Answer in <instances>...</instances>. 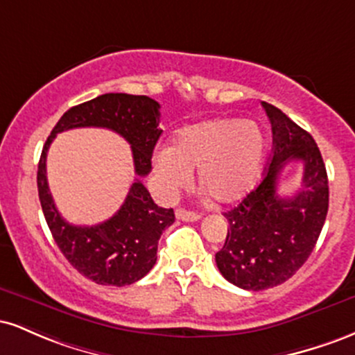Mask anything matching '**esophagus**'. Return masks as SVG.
I'll return each instance as SVG.
<instances>
[{
	"mask_svg": "<svg viewBox=\"0 0 355 355\" xmlns=\"http://www.w3.org/2000/svg\"><path fill=\"white\" fill-rule=\"evenodd\" d=\"M175 215H177L178 220H183V222H197V220L202 218V215L197 214V211H190L185 209H177Z\"/></svg>",
	"mask_w": 355,
	"mask_h": 355,
	"instance_id": "34e87169",
	"label": "esophagus"
}]
</instances>
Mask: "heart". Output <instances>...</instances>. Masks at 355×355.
Wrapping results in <instances>:
<instances>
[{"label": "heart", "mask_w": 355, "mask_h": 355, "mask_svg": "<svg viewBox=\"0 0 355 355\" xmlns=\"http://www.w3.org/2000/svg\"><path fill=\"white\" fill-rule=\"evenodd\" d=\"M267 152L263 130L254 121L218 118L185 126L172 148L158 150L153 168L168 195L187 189L191 172L220 205L237 203L254 190Z\"/></svg>", "instance_id": "b5f03b06"}]
</instances>
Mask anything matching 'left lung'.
I'll return each instance as SVG.
<instances>
[{"instance_id":"8db88e82","label":"left lung","mask_w":355,"mask_h":355,"mask_svg":"<svg viewBox=\"0 0 355 355\" xmlns=\"http://www.w3.org/2000/svg\"><path fill=\"white\" fill-rule=\"evenodd\" d=\"M262 107L274 137L268 168L260 185L225 214L229 232L215 254L220 274L245 291L291 279L312 254L329 210L327 172L315 140L274 105L262 101ZM292 159L303 162V187L280 198L279 172Z\"/></svg>"}]
</instances>
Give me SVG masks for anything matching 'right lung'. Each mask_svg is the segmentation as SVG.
I'll return each mask as SVG.
<instances>
[{
    "instance_id": "add662e5",
    "label": "right lung",
    "mask_w": 355,
    "mask_h": 355,
    "mask_svg": "<svg viewBox=\"0 0 355 355\" xmlns=\"http://www.w3.org/2000/svg\"><path fill=\"white\" fill-rule=\"evenodd\" d=\"M160 105L144 95L105 93L68 110L51 130L38 164V195L48 227L81 275L100 285H130L152 270L157 262L158 239L175 222L173 209H162L140 180L132 184L124 205L98 226H71L59 215L46 180V153L56 132L96 125L113 129L132 146L139 178L152 170V153L162 135Z\"/></svg>"
}]
</instances>
